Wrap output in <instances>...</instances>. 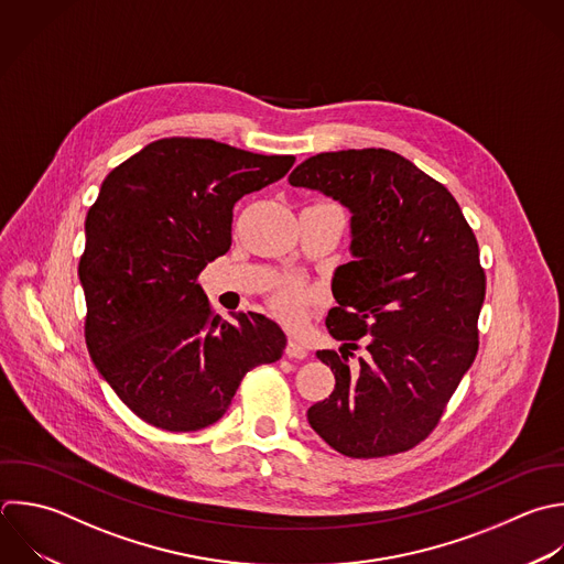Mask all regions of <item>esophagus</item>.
<instances>
[{"mask_svg": "<svg viewBox=\"0 0 564 564\" xmlns=\"http://www.w3.org/2000/svg\"><path fill=\"white\" fill-rule=\"evenodd\" d=\"M306 355H308V348L300 339L291 337L286 344V357L289 359H306Z\"/></svg>", "mask_w": 564, "mask_h": 564, "instance_id": "1", "label": "esophagus"}]
</instances>
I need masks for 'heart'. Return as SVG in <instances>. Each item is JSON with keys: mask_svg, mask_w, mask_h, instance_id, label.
Segmentation results:
<instances>
[{"mask_svg": "<svg viewBox=\"0 0 564 564\" xmlns=\"http://www.w3.org/2000/svg\"><path fill=\"white\" fill-rule=\"evenodd\" d=\"M317 300H319V291L315 286H311L297 278H289L271 295V306L282 319L297 324L306 317L308 306Z\"/></svg>", "mask_w": 564, "mask_h": 564, "instance_id": "1", "label": "heart"}]
</instances>
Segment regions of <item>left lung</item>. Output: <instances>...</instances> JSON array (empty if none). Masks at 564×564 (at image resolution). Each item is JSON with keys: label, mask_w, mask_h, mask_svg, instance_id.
<instances>
[{"label": "left lung", "mask_w": 564, "mask_h": 564, "mask_svg": "<svg viewBox=\"0 0 564 564\" xmlns=\"http://www.w3.org/2000/svg\"><path fill=\"white\" fill-rule=\"evenodd\" d=\"M289 183L352 214L355 260L337 271L326 317L346 348L317 350L335 390L308 408V423L350 458L408 452L436 427L478 350L476 236L447 187L390 150L322 152ZM361 345L367 359L350 371L347 355Z\"/></svg>", "instance_id": "1"}]
</instances>
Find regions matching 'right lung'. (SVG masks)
I'll use <instances>...</instances> for the list:
<instances>
[{
    "label": "right lung",
    "instance_id": "obj_1",
    "mask_svg": "<svg viewBox=\"0 0 564 564\" xmlns=\"http://www.w3.org/2000/svg\"><path fill=\"white\" fill-rule=\"evenodd\" d=\"M295 156L172 137L115 167L86 218L79 280L97 370L145 423L196 432L216 423L242 377L286 348L260 313L214 315L198 284L231 247L234 205L280 181Z\"/></svg>",
    "mask_w": 564,
    "mask_h": 564
}]
</instances>
